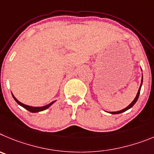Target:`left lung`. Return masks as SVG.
<instances>
[{"instance_id":"8db88e82","label":"left lung","mask_w":154,"mask_h":154,"mask_svg":"<svg viewBox=\"0 0 154 154\" xmlns=\"http://www.w3.org/2000/svg\"><path fill=\"white\" fill-rule=\"evenodd\" d=\"M142 84H143V76H142V80H141L140 86V88H139V90H138L137 94V96H136V97L134 98V100L132 101V103H131V104L129 105L128 106H127V107H126V108H124V109H123V110H119V111H115V112H109V113H111V114H118V113H123V112H125L126 110H129V109H131V108L132 107V106H134V104H135L136 102L137 101L138 98H139L140 92V89H141V86H142Z\"/></svg>"}]
</instances>
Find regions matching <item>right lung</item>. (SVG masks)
Returning <instances> with one entry per match:
<instances>
[{"label":"right lung","instance_id":"1","mask_svg":"<svg viewBox=\"0 0 154 154\" xmlns=\"http://www.w3.org/2000/svg\"><path fill=\"white\" fill-rule=\"evenodd\" d=\"M12 96H13L14 99L15 100V101H16L17 103H18L20 106H23V108H25L26 110H27L28 111L31 112V113H37V112H40V111H43V110H46V109H48L49 106H51V105L53 104L54 103L55 101H53V102H51V103H50L48 105H45V106H28V105H26V104H23V103H22L21 102H20L19 100H17L16 99V97H15L13 95V94H12Z\"/></svg>","mask_w":154,"mask_h":154}]
</instances>
